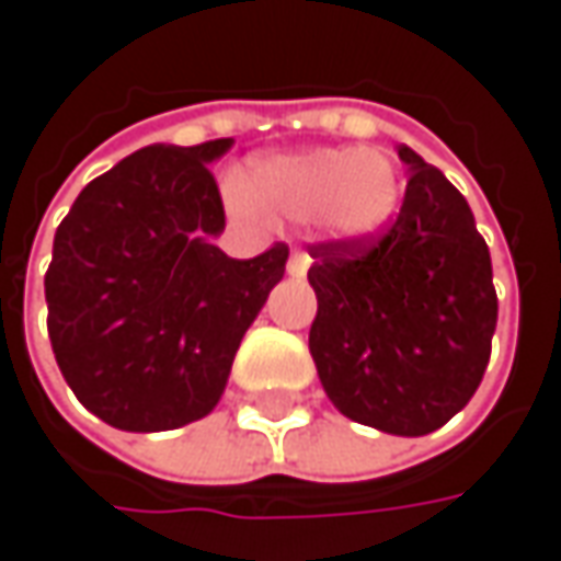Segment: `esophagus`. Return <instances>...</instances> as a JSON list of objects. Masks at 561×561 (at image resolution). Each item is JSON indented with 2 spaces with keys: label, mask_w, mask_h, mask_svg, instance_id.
<instances>
[{
  "label": "esophagus",
  "mask_w": 561,
  "mask_h": 561,
  "mask_svg": "<svg viewBox=\"0 0 561 561\" xmlns=\"http://www.w3.org/2000/svg\"><path fill=\"white\" fill-rule=\"evenodd\" d=\"M309 265H312V259H309L306 252L293 249L290 262H287V274H290V277H306V274H309Z\"/></svg>",
  "instance_id": "esophagus-1"
}]
</instances>
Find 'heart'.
I'll return each mask as SVG.
<instances>
[{"mask_svg": "<svg viewBox=\"0 0 561 561\" xmlns=\"http://www.w3.org/2000/svg\"><path fill=\"white\" fill-rule=\"evenodd\" d=\"M243 193L262 215L293 225L314 221L336 243H368L393 225L402 178L380 149L312 146L252 164Z\"/></svg>", "mask_w": 561, "mask_h": 561, "instance_id": "heart-1", "label": "heart"}]
</instances>
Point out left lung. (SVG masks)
<instances>
[{
	"mask_svg": "<svg viewBox=\"0 0 561 561\" xmlns=\"http://www.w3.org/2000/svg\"><path fill=\"white\" fill-rule=\"evenodd\" d=\"M397 225L377 243H324L309 284V353L346 419L424 437L462 412L490 362L496 290L465 196L415 149Z\"/></svg>",
	"mask_w": 561,
	"mask_h": 561,
	"instance_id": "left-lung-1",
	"label": "left lung"
}]
</instances>
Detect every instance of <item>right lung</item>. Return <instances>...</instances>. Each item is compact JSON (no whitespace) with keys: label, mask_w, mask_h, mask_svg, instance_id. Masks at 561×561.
Wrapping results in <instances>:
<instances>
[{"label":"right lung","mask_w":561,"mask_h":561,"mask_svg":"<svg viewBox=\"0 0 561 561\" xmlns=\"http://www.w3.org/2000/svg\"><path fill=\"white\" fill-rule=\"evenodd\" d=\"M233 140L156 142L90 181L55 230L49 340L75 397L134 434L205 419L290 249L230 259L208 164Z\"/></svg>","instance_id":"1"}]
</instances>
